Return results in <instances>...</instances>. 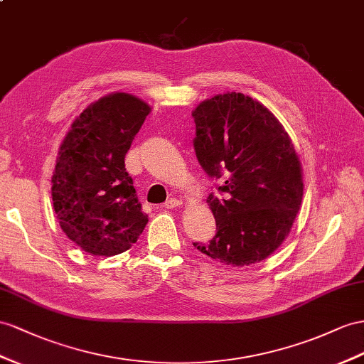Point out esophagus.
<instances>
[{
    "label": "esophagus",
    "instance_id": "esophagus-1",
    "mask_svg": "<svg viewBox=\"0 0 364 364\" xmlns=\"http://www.w3.org/2000/svg\"><path fill=\"white\" fill-rule=\"evenodd\" d=\"M181 204H183L181 200L171 198V200H167V201L164 203V208H166V209H176V208H180Z\"/></svg>",
    "mask_w": 364,
    "mask_h": 364
}]
</instances>
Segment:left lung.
<instances>
[{
	"label": "left lung",
	"mask_w": 364,
	"mask_h": 364,
	"mask_svg": "<svg viewBox=\"0 0 364 364\" xmlns=\"http://www.w3.org/2000/svg\"><path fill=\"white\" fill-rule=\"evenodd\" d=\"M193 147L203 169L226 180L209 195L217 234L201 254L226 266L263 262L283 245L303 200V169L291 136L262 102L240 92L201 101L192 110Z\"/></svg>",
	"instance_id": "obj_1"
}]
</instances>
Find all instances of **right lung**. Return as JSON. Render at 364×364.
Here are the masks:
<instances>
[{
    "instance_id": "obj_1",
    "label": "right lung",
    "mask_w": 364,
    "mask_h": 364,
    "mask_svg": "<svg viewBox=\"0 0 364 364\" xmlns=\"http://www.w3.org/2000/svg\"><path fill=\"white\" fill-rule=\"evenodd\" d=\"M152 107L132 93L112 92L81 112L60 146L52 203L60 228L85 252H124L147 225L124 156Z\"/></svg>"
}]
</instances>
